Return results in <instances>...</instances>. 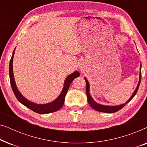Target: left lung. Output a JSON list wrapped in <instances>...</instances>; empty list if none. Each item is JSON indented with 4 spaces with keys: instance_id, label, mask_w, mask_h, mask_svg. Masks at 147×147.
Masks as SVG:
<instances>
[{
    "instance_id": "obj_1",
    "label": "left lung",
    "mask_w": 147,
    "mask_h": 147,
    "mask_svg": "<svg viewBox=\"0 0 147 147\" xmlns=\"http://www.w3.org/2000/svg\"><path fill=\"white\" fill-rule=\"evenodd\" d=\"M84 79L86 80V94H87V98H88V102L89 103L90 106H91L92 108H94V110H96V111L98 112H106V113H114V112H116L122 109V108L124 107V106L126 105V104L128 103L130 100H131L132 98H134V96L136 95V92H137L138 88H139L140 80H141V63H140V75H139V81H138V84L137 85V87L134 90V93L132 94L131 97H130L129 99L127 100V102H126L125 104H120V105L118 106H104L102 105V104H100L97 103V102H95L93 98L90 95V84L88 82V80L86 79V78H84Z\"/></svg>"
}]
</instances>
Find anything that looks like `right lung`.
I'll use <instances>...</instances> for the list:
<instances>
[{
  "label": "right lung",
  "instance_id": "1",
  "mask_svg": "<svg viewBox=\"0 0 147 147\" xmlns=\"http://www.w3.org/2000/svg\"><path fill=\"white\" fill-rule=\"evenodd\" d=\"M15 48L14 49L13 55H12L11 59L10 60V64H9V77H10V82H11V87L13 89V91L15 94L16 98H17V100L21 102L22 104H23L24 106H25L26 107L29 108V109L33 110L35 112H37L38 114H48V113H51V112H56L57 110H59L62 106H63L64 104V100H65V97L67 94V90L69 89V86L72 81L75 79L76 78L79 77L80 73L78 71H74V73H72L67 76L64 82V85L63 90L61 92V94H59V96L56 98L55 100H53V102H49L47 104H35L34 102H32L29 100L24 97V96L21 94V92L19 91L18 88L16 86L15 78H14L13 75V57H14V53H15Z\"/></svg>",
  "mask_w": 147,
  "mask_h": 147
}]
</instances>
